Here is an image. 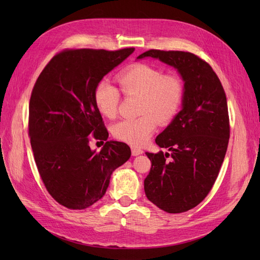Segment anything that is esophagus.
Instances as JSON below:
<instances>
[{
	"label": "esophagus",
	"mask_w": 260,
	"mask_h": 260,
	"mask_svg": "<svg viewBox=\"0 0 260 260\" xmlns=\"http://www.w3.org/2000/svg\"><path fill=\"white\" fill-rule=\"evenodd\" d=\"M131 153H132L133 156H138V155L143 154V151L141 148H138V147H131Z\"/></svg>",
	"instance_id": "esophagus-1"
}]
</instances>
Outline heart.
<instances>
[{"label": "heart", "mask_w": 260, "mask_h": 260, "mask_svg": "<svg viewBox=\"0 0 260 260\" xmlns=\"http://www.w3.org/2000/svg\"><path fill=\"white\" fill-rule=\"evenodd\" d=\"M120 91L125 96L140 98L135 119H124L113 127L116 139L132 146H143L156 129V123L166 124L179 113L184 98V85L177 75H164L151 65L138 62L125 68L117 77ZM100 113L114 119L118 113L120 93L109 82L100 81L93 93Z\"/></svg>", "instance_id": "1"}]
</instances>
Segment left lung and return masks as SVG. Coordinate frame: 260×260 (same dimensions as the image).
<instances>
[{
  "label": "left lung",
  "mask_w": 260,
  "mask_h": 260,
  "mask_svg": "<svg viewBox=\"0 0 260 260\" xmlns=\"http://www.w3.org/2000/svg\"><path fill=\"white\" fill-rule=\"evenodd\" d=\"M158 58L184 80L183 108L155 142L170 151L146 153L152 162L144 180L146 198L169 214L198 206L219 175L230 138L226 96L207 61L182 51L148 50L138 58Z\"/></svg>",
  "instance_id": "1"
}]
</instances>
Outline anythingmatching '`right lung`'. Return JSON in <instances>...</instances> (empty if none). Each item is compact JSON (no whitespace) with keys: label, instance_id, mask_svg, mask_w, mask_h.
I'll list each match as a JSON object with an SVG mask.
<instances>
[{"label":"right lung","instance_id":"add662e5","mask_svg":"<svg viewBox=\"0 0 260 260\" xmlns=\"http://www.w3.org/2000/svg\"><path fill=\"white\" fill-rule=\"evenodd\" d=\"M133 51L66 49L54 55L31 92L28 135L37 168L46 191L68 209L103 198L113 171L130 158L123 142L107 141L98 153L89 142L108 138L94 89Z\"/></svg>","mask_w":260,"mask_h":260}]
</instances>
